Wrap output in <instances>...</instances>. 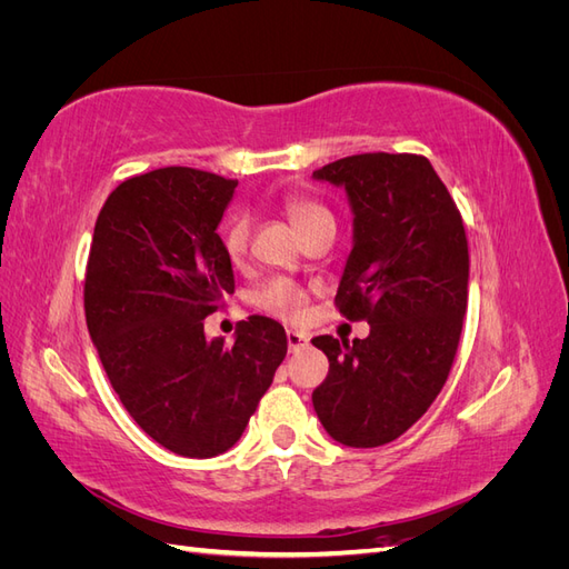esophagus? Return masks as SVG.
<instances>
[{"label":"esophagus","instance_id":"1","mask_svg":"<svg viewBox=\"0 0 569 569\" xmlns=\"http://www.w3.org/2000/svg\"><path fill=\"white\" fill-rule=\"evenodd\" d=\"M311 341V337H308L306 332H299V330H287V343L291 351H297L301 347H306V343Z\"/></svg>","mask_w":569,"mask_h":569}]
</instances>
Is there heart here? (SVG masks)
<instances>
[{"instance_id":"obj_1","label":"heart","mask_w":569,"mask_h":569,"mask_svg":"<svg viewBox=\"0 0 569 569\" xmlns=\"http://www.w3.org/2000/svg\"><path fill=\"white\" fill-rule=\"evenodd\" d=\"M284 211L291 220V226L299 230L301 237L320 226H327V222H335L332 213L327 211L322 203L303 199V197H289L284 201ZM220 239H222V249H226L230 261L234 266L244 263L249 256V244H251L249 213H244V211L232 213L220 230ZM256 306L261 308V311L280 318V320H301L306 316V308H308V295L299 282L289 280V278H274L261 291H258Z\"/></svg>"}]
</instances>
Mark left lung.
Wrapping results in <instances>:
<instances>
[{"label":"left lung","mask_w":569,"mask_h":569,"mask_svg":"<svg viewBox=\"0 0 569 569\" xmlns=\"http://www.w3.org/2000/svg\"><path fill=\"white\" fill-rule=\"evenodd\" d=\"M347 189L353 249L335 306L366 339L316 337L330 372L313 408L353 449L399 439L449 380L468 308V237L449 189L420 153H356L313 170Z\"/></svg>","instance_id":"left-lung-1"}]
</instances>
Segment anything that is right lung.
I'll list each match as a JSON object with an SVG mask.
<instances>
[{
	"instance_id": "add662e5",
	"label": "right lung",
	"mask_w": 569,
	"mask_h": 569,
	"mask_svg": "<svg viewBox=\"0 0 569 569\" xmlns=\"http://www.w3.org/2000/svg\"><path fill=\"white\" fill-rule=\"evenodd\" d=\"M237 180L168 166L120 182L101 206L84 318L120 403L163 449L211 458L242 437L287 356L280 322L249 316L213 341L203 318L234 291L216 232Z\"/></svg>"
}]
</instances>
